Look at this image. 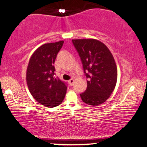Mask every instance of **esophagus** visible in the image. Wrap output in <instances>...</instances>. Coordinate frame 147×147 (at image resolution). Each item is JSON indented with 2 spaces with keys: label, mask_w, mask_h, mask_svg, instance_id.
<instances>
[{
  "label": "esophagus",
  "mask_w": 147,
  "mask_h": 147,
  "mask_svg": "<svg viewBox=\"0 0 147 147\" xmlns=\"http://www.w3.org/2000/svg\"><path fill=\"white\" fill-rule=\"evenodd\" d=\"M74 81H75V80H74L73 79H70V80L68 81V84L70 85V86H72V85L74 84Z\"/></svg>",
  "instance_id": "1"
}]
</instances>
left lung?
<instances>
[{
    "label": "left lung",
    "mask_w": 147,
    "mask_h": 147,
    "mask_svg": "<svg viewBox=\"0 0 147 147\" xmlns=\"http://www.w3.org/2000/svg\"><path fill=\"white\" fill-rule=\"evenodd\" d=\"M72 42L88 79L87 89L80 94L81 99L90 105L103 103L112 94L117 81L114 57L108 48L97 40L80 39Z\"/></svg>",
    "instance_id": "left-lung-1"
}]
</instances>
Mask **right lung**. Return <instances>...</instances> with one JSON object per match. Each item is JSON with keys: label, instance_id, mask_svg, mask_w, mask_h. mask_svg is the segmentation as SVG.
<instances>
[{"label": "right lung", "instance_id": "obj_1", "mask_svg": "<svg viewBox=\"0 0 147 147\" xmlns=\"http://www.w3.org/2000/svg\"><path fill=\"white\" fill-rule=\"evenodd\" d=\"M63 41L42 45L31 57L26 70L30 93L42 105L53 107L63 101L67 90L65 82L55 77L54 63Z\"/></svg>", "mask_w": 147, "mask_h": 147}]
</instances>
